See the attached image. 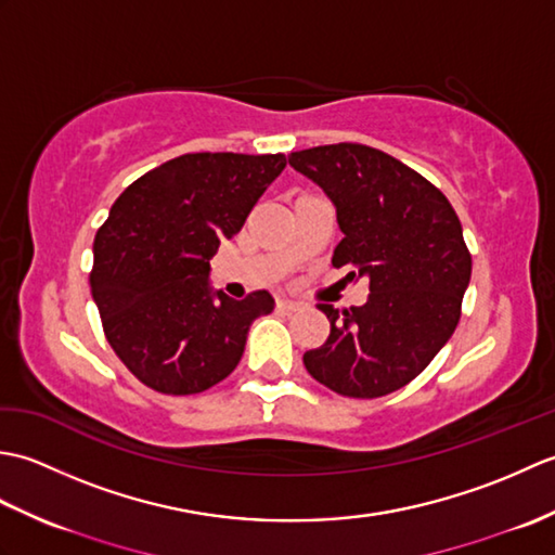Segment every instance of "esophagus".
<instances>
[{"mask_svg":"<svg viewBox=\"0 0 555 555\" xmlns=\"http://www.w3.org/2000/svg\"><path fill=\"white\" fill-rule=\"evenodd\" d=\"M276 308L284 312H296V310H300V302L288 300V298H276Z\"/></svg>","mask_w":555,"mask_h":555,"instance_id":"esophagus-1","label":"esophagus"}]
</instances>
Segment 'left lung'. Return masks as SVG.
I'll return each instance as SVG.
<instances>
[{
	"mask_svg": "<svg viewBox=\"0 0 555 555\" xmlns=\"http://www.w3.org/2000/svg\"><path fill=\"white\" fill-rule=\"evenodd\" d=\"M336 205L344 241L332 264L370 279L367 302L320 305L332 332L302 356L317 382L348 398H382L410 384L453 336L473 274L448 197L386 152L338 143L291 152Z\"/></svg>",
	"mask_w": 555,
	"mask_h": 555,
	"instance_id": "left-lung-1",
	"label": "left lung"
}]
</instances>
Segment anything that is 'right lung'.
I'll list each match as a JSON object with an SVG mask.
<instances>
[{"mask_svg":"<svg viewBox=\"0 0 555 555\" xmlns=\"http://www.w3.org/2000/svg\"><path fill=\"white\" fill-rule=\"evenodd\" d=\"M284 167L281 152H191L116 197L92 245L90 288L104 336L138 382L193 396L241 362L247 328L274 310V298L211 293L209 259Z\"/></svg>","mask_w":555,"mask_h":555,"instance_id":"right-lung-1","label":"right lung"}]
</instances>
